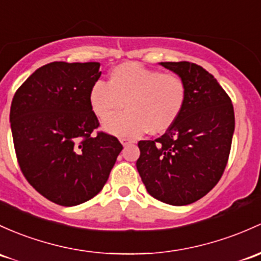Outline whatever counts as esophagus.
I'll return each instance as SVG.
<instances>
[{"label": "esophagus", "mask_w": 261, "mask_h": 261, "mask_svg": "<svg viewBox=\"0 0 261 261\" xmlns=\"http://www.w3.org/2000/svg\"><path fill=\"white\" fill-rule=\"evenodd\" d=\"M120 141H121V144L123 145V146H127V145H130V144H133V140H130V139H125V138H122V139H120Z\"/></svg>", "instance_id": "obj_1"}]
</instances>
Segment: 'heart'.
I'll list each match as a JSON object with an SVG mask.
<instances>
[{"label":"heart","instance_id":"obj_1","mask_svg":"<svg viewBox=\"0 0 261 261\" xmlns=\"http://www.w3.org/2000/svg\"><path fill=\"white\" fill-rule=\"evenodd\" d=\"M188 86L181 76L125 62L110 71L109 81L97 80L89 92L92 112L103 120L125 103L126 111L113 115L103 128L121 138H138L149 130L158 135L169 130L185 108Z\"/></svg>","mask_w":261,"mask_h":261}]
</instances>
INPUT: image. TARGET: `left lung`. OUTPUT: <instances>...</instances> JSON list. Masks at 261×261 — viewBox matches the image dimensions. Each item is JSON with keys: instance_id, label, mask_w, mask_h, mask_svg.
Returning a JSON list of instances; mask_svg holds the SVG:
<instances>
[{"instance_id": "1", "label": "left lung", "mask_w": 261, "mask_h": 261, "mask_svg": "<svg viewBox=\"0 0 261 261\" xmlns=\"http://www.w3.org/2000/svg\"><path fill=\"white\" fill-rule=\"evenodd\" d=\"M188 86L177 121L155 140L139 141L136 167L147 193L170 205L195 202L219 182L235 128L231 98L201 66L161 62Z\"/></svg>"}]
</instances>
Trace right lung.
<instances>
[{
  "instance_id": "obj_1",
  "label": "right lung",
  "mask_w": 261,
  "mask_h": 261,
  "mask_svg": "<svg viewBox=\"0 0 261 261\" xmlns=\"http://www.w3.org/2000/svg\"><path fill=\"white\" fill-rule=\"evenodd\" d=\"M98 62L55 61L16 91L10 111L18 165L30 185L55 204L75 206L102 190L122 145L100 126L89 102Z\"/></svg>"
}]
</instances>
